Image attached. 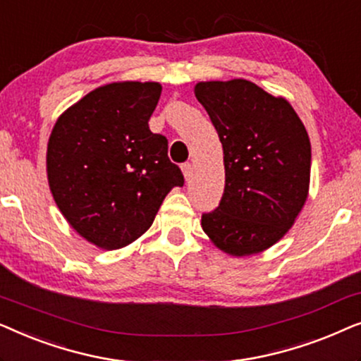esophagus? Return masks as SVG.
I'll return each instance as SVG.
<instances>
[{
    "label": "esophagus",
    "mask_w": 361,
    "mask_h": 361,
    "mask_svg": "<svg viewBox=\"0 0 361 361\" xmlns=\"http://www.w3.org/2000/svg\"><path fill=\"white\" fill-rule=\"evenodd\" d=\"M192 171H194V167H192L190 162H185V164H182V172H184L185 180H190V177H192Z\"/></svg>",
    "instance_id": "obj_1"
}]
</instances>
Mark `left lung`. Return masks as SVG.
<instances>
[{
	"instance_id": "left-lung-1",
	"label": "left lung",
	"mask_w": 361,
	"mask_h": 361,
	"mask_svg": "<svg viewBox=\"0 0 361 361\" xmlns=\"http://www.w3.org/2000/svg\"><path fill=\"white\" fill-rule=\"evenodd\" d=\"M195 97L219 133L225 164L224 195L202 215V228L225 253H259L283 238L307 199V131L288 100L253 82H200Z\"/></svg>"
}]
</instances>
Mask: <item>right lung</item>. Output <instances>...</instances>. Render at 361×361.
<instances>
[{
  "mask_svg": "<svg viewBox=\"0 0 361 361\" xmlns=\"http://www.w3.org/2000/svg\"><path fill=\"white\" fill-rule=\"evenodd\" d=\"M156 82L97 88L62 113L47 145V179L72 228L118 250L145 233L184 176L167 156L166 136L149 130L161 97Z\"/></svg>",
  "mask_w": 361,
  "mask_h": 361,
  "instance_id": "obj_1",
  "label": "right lung"
}]
</instances>
